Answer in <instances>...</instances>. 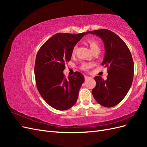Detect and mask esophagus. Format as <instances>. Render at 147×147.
Returning a JSON list of instances; mask_svg holds the SVG:
<instances>
[{
    "label": "esophagus",
    "mask_w": 147,
    "mask_h": 147,
    "mask_svg": "<svg viewBox=\"0 0 147 147\" xmlns=\"http://www.w3.org/2000/svg\"><path fill=\"white\" fill-rule=\"evenodd\" d=\"M91 78L90 77H88V76H86V75H85V76H84V78H85V80H88V78Z\"/></svg>",
    "instance_id": "esophagus-1"
}]
</instances>
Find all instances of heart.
Wrapping results in <instances>:
<instances>
[{"mask_svg": "<svg viewBox=\"0 0 147 147\" xmlns=\"http://www.w3.org/2000/svg\"><path fill=\"white\" fill-rule=\"evenodd\" d=\"M87 42H88L89 45H90V47L91 48V50H92V51H93L97 48H99L98 43H97V42L96 40H92V39L88 40ZM77 48V46H75V47H74L73 50H72V54H75V53H76ZM90 65L88 64H86V63H83L82 65V68L84 70L88 69V68H90Z\"/></svg>", "mask_w": 147, "mask_h": 147, "instance_id": "b5f03b06", "label": "heart"}]
</instances>
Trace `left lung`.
<instances>
[{
	"label": "left lung",
	"mask_w": 147,
	"mask_h": 147,
	"mask_svg": "<svg viewBox=\"0 0 147 147\" xmlns=\"http://www.w3.org/2000/svg\"><path fill=\"white\" fill-rule=\"evenodd\" d=\"M103 42L105 55L102 65L109 68L105 80L96 76V86L92 93L101 105L112 107L121 102L131 88L134 76V63L128 47L118 35L109 30L88 31Z\"/></svg>",
	"instance_id": "1"
}]
</instances>
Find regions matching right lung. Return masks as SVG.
Listing matches in <instances>:
<instances>
[{
	"label": "right lung",
	"mask_w": 147,
	"mask_h": 147,
	"mask_svg": "<svg viewBox=\"0 0 147 147\" xmlns=\"http://www.w3.org/2000/svg\"><path fill=\"white\" fill-rule=\"evenodd\" d=\"M87 34H56L37 53L34 74L38 91L47 103L56 110H67L77 100L84 76L75 72L66 78L63 71L65 63L71 59L74 47Z\"/></svg>",
	"instance_id": "obj_1"
}]
</instances>
